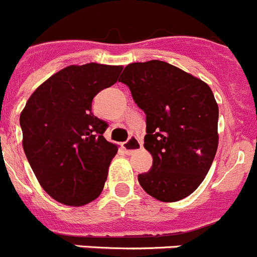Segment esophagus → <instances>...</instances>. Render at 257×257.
I'll return each instance as SVG.
<instances>
[{
	"instance_id": "1",
	"label": "esophagus",
	"mask_w": 257,
	"mask_h": 257,
	"mask_svg": "<svg viewBox=\"0 0 257 257\" xmlns=\"http://www.w3.org/2000/svg\"><path fill=\"white\" fill-rule=\"evenodd\" d=\"M142 147H143V142L142 139L138 138V136H130L128 140H127L126 143H123V145H122L124 153L127 154H133L135 153V152L140 151Z\"/></svg>"
}]
</instances>
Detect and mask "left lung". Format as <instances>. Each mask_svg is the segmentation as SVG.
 Listing matches in <instances>:
<instances>
[{
  "mask_svg": "<svg viewBox=\"0 0 257 257\" xmlns=\"http://www.w3.org/2000/svg\"><path fill=\"white\" fill-rule=\"evenodd\" d=\"M145 113V149L153 157L138 180L149 196L176 202L206 178L219 144V106L207 83L161 60L128 64L118 79Z\"/></svg>",
  "mask_w": 257,
  "mask_h": 257,
  "instance_id": "obj_1",
  "label": "left lung"
}]
</instances>
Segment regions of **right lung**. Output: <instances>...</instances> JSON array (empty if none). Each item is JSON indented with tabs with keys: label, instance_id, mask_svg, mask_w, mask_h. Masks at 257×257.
I'll return each mask as SVG.
<instances>
[{
	"label": "right lung",
	"instance_id": "right-lung-1",
	"mask_svg": "<svg viewBox=\"0 0 257 257\" xmlns=\"http://www.w3.org/2000/svg\"><path fill=\"white\" fill-rule=\"evenodd\" d=\"M122 67L70 65L36 90L20 114L23 148L45 192L68 206L100 196L117 145L103 136L108 123L91 112L92 99L114 85Z\"/></svg>",
	"mask_w": 257,
	"mask_h": 257
}]
</instances>
